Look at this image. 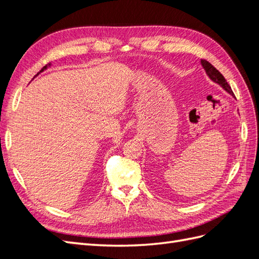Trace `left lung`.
I'll return each instance as SVG.
<instances>
[{
	"label": "left lung",
	"mask_w": 259,
	"mask_h": 259,
	"mask_svg": "<svg viewBox=\"0 0 259 259\" xmlns=\"http://www.w3.org/2000/svg\"><path fill=\"white\" fill-rule=\"evenodd\" d=\"M201 65H202L203 69L205 70L206 74L208 75V77H209V79H210L211 81L221 85L222 88H223L226 92H228V93L230 94V95L233 96V92H232V90H231V88H230V85H229L228 83H227V81H226V79L224 77V75H223L221 72H219L215 67L211 66L208 61H206V60H204V59H201Z\"/></svg>",
	"instance_id": "1"
}]
</instances>
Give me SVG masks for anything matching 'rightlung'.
Listing matches in <instances>:
<instances>
[{
  "instance_id": "1",
  "label": "right lung",
  "mask_w": 259,
  "mask_h": 259,
  "mask_svg": "<svg viewBox=\"0 0 259 259\" xmlns=\"http://www.w3.org/2000/svg\"><path fill=\"white\" fill-rule=\"evenodd\" d=\"M51 66H52V64H49V65H46L45 67H43V68H42V70H41V71H40V72H38V73H37L36 75H38V74H40L41 72H43V71H44V70H46V69H48V68H49V67H51ZM36 75H35V76H36Z\"/></svg>"
}]
</instances>
